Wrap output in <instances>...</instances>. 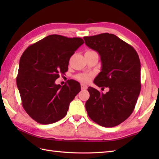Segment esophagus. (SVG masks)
Here are the masks:
<instances>
[{
  "instance_id": "esophagus-1",
  "label": "esophagus",
  "mask_w": 159,
  "mask_h": 159,
  "mask_svg": "<svg viewBox=\"0 0 159 159\" xmlns=\"http://www.w3.org/2000/svg\"><path fill=\"white\" fill-rule=\"evenodd\" d=\"M80 87H81V89L83 90H85L87 89V86L86 85H84V84H81V85H80Z\"/></svg>"
}]
</instances>
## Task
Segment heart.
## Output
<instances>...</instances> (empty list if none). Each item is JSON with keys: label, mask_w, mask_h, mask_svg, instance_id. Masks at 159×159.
I'll use <instances>...</instances> for the list:
<instances>
[{"label": "heart", "mask_w": 159, "mask_h": 159, "mask_svg": "<svg viewBox=\"0 0 159 159\" xmlns=\"http://www.w3.org/2000/svg\"><path fill=\"white\" fill-rule=\"evenodd\" d=\"M88 52H94L93 50H88ZM76 79L83 83H89L92 78V74H80L76 76Z\"/></svg>", "instance_id": "obj_1"}]
</instances>
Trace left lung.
Segmentation results:
<instances>
[{"label":"left lung","instance_id":"left-lung-1","mask_svg":"<svg viewBox=\"0 0 159 159\" xmlns=\"http://www.w3.org/2000/svg\"><path fill=\"white\" fill-rule=\"evenodd\" d=\"M85 44L100 57L102 68L93 83L109 87L105 94L89 87L85 103L89 117L104 127L122 123L133 113L141 91V63L133 46L111 33L84 37Z\"/></svg>","mask_w":159,"mask_h":159}]
</instances>
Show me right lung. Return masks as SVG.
<instances>
[{
  "label": "right lung",
  "instance_id": "add662e5",
  "mask_svg": "<svg viewBox=\"0 0 159 159\" xmlns=\"http://www.w3.org/2000/svg\"><path fill=\"white\" fill-rule=\"evenodd\" d=\"M83 43L80 38L50 35L29 46L20 57L17 87L23 108L37 122L49 124L61 120L80 92L76 80L63 86L55 80L67 72L70 57Z\"/></svg>",
  "mask_w": 159,
  "mask_h": 159
}]
</instances>
